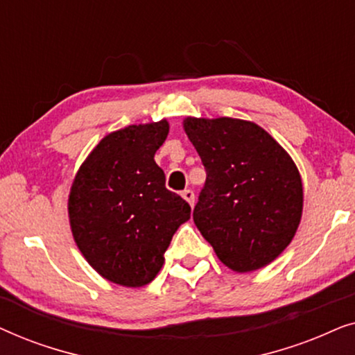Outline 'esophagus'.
I'll return each mask as SVG.
<instances>
[{"mask_svg": "<svg viewBox=\"0 0 355 355\" xmlns=\"http://www.w3.org/2000/svg\"><path fill=\"white\" fill-rule=\"evenodd\" d=\"M182 197H184V200L189 203V205L193 207V202H196V193H193L191 189H186V191L182 192Z\"/></svg>", "mask_w": 355, "mask_h": 355, "instance_id": "esophagus-1", "label": "esophagus"}]
</instances>
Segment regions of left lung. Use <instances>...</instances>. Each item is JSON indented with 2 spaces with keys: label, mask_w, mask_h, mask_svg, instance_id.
<instances>
[{
  "label": "left lung",
  "mask_w": 355,
  "mask_h": 355,
  "mask_svg": "<svg viewBox=\"0 0 355 355\" xmlns=\"http://www.w3.org/2000/svg\"><path fill=\"white\" fill-rule=\"evenodd\" d=\"M184 130L207 171L193 223L236 273L270 265L291 244L304 207L299 169L252 121L189 118Z\"/></svg>",
  "instance_id": "1"
}]
</instances>
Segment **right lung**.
I'll use <instances>...</instances> for the list:
<instances>
[{"label": "right lung", "mask_w": 355, "mask_h": 355, "mask_svg": "<svg viewBox=\"0 0 355 355\" xmlns=\"http://www.w3.org/2000/svg\"><path fill=\"white\" fill-rule=\"evenodd\" d=\"M166 119L132 124L103 137L72 181L67 213L80 254L96 273L125 288L155 279L189 203L168 191L155 153Z\"/></svg>", "instance_id": "right-lung-1"}]
</instances>
